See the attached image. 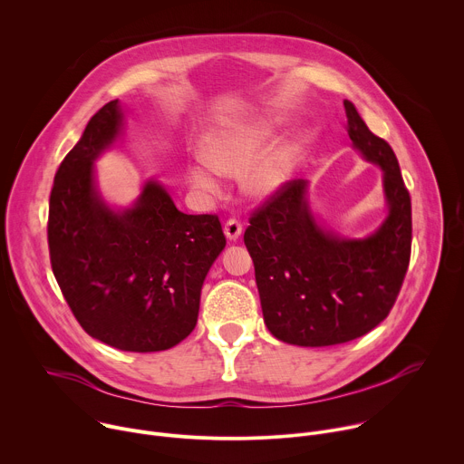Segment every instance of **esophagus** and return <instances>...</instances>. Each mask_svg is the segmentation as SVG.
I'll return each mask as SVG.
<instances>
[{"instance_id": "1", "label": "esophagus", "mask_w": 464, "mask_h": 464, "mask_svg": "<svg viewBox=\"0 0 464 464\" xmlns=\"http://www.w3.org/2000/svg\"><path fill=\"white\" fill-rule=\"evenodd\" d=\"M224 233L229 240H237L240 235H242V224L237 220V218H229L226 224H224Z\"/></svg>"}]
</instances>
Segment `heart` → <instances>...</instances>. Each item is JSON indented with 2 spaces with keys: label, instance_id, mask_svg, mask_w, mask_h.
I'll return each instance as SVG.
<instances>
[{
  "label": "heart",
  "instance_id": "obj_1",
  "mask_svg": "<svg viewBox=\"0 0 464 464\" xmlns=\"http://www.w3.org/2000/svg\"><path fill=\"white\" fill-rule=\"evenodd\" d=\"M272 134L264 121L237 122L218 128L204 141V160L194 161L187 174L194 187L217 192L222 176H238L258 156ZM249 167V166H248ZM292 167V152L279 147L255 161L244 174V188L255 198L274 194L288 178Z\"/></svg>",
  "mask_w": 464,
  "mask_h": 464
}]
</instances>
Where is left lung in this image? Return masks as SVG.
Returning a JSON list of instances; mask_svg holds the SVG:
<instances>
[{
	"label": "left lung",
	"mask_w": 464,
	"mask_h": 464,
	"mask_svg": "<svg viewBox=\"0 0 464 464\" xmlns=\"http://www.w3.org/2000/svg\"><path fill=\"white\" fill-rule=\"evenodd\" d=\"M349 138L380 165L387 218L367 238H343L317 226L306 179L283 183L253 211L244 244L255 264L264 323L292 345L353 342L380 324L402 288L411 256V198L399 160L345 101Z\"/></svg>",
	"instance_id": "8db88e82"
}]
</instances>
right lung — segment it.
<instances>
[{
  "instance_id": "obj_1",
  "label": "right lung",
  "mask_w": 464,
  "mask_h": 464,
  "mask_svg": "<svg viewBox=\"0 0 464 464\" xmlns=\"http://www.w3.org/2000/svg\"><path fill=\"white\" fill-rule=\"evenodd\" d=\"M119 101L104 104L60 163L49 196L47 242L54 279L86 333L119 351L158 353L198 321L202 285L226 247L217 215H185L158 181L113 211L93 161L119 136Z\"/></svg>"
}]
</instances>
